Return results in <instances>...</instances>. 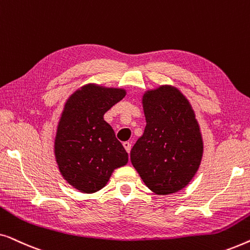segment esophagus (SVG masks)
<instances>
[{
	"label": "esophagus",
	"mask_w": 250,
	"mask_h": 250,
	"mask_svg": "<svg viewBox=\"0 0 250 250\" xmlns=\"http://www.w3.org/2000/svg\"><path fill=\"white\" fill-rule=\"evenodd\" d=\"M123 146H124V148H125L126 151H127V152L129 153V151H131V148H132V145H131V143L126 141V142L123 143Z\"/></svg>",
	"instance_id": "esophagus-1"
}]
</instances>
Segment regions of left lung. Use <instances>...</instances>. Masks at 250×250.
<instances>
[{"instance_id": "obj_1", "label": "left lung", "mask_w": 250, "mask_h": 250, "mask_svg": "<svg viewBox=\"0 0 250 250\" xmlns=\"http://www.w3.org/2000/svg\"><path fill=\"white\" fill-rule=\"evenodd\" d=\"M146 128L131 150L132 165L146 187L160 196L191 182L204 155V140L190 101L173 85L142 94Z\"/></svg>"}]
</instances>
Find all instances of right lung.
<instances>
[{
    "label": "right lung",
    "mask_w": 250,
    "mask_h": 250,
    "mask_svg": "<svg viewBox=\"0 0 250 250\" xmlns=\"http://www.w3.org/2000/svg\"><path fill=\"white\" fill-rule=\"evenodd\" d=\"M126 95L123 87L88 83L69 95L54 138L58 168L68 184L83 193L107 186L116 168L128 163V155L104 115Z\"/></svg>",
    "instance_id": "add662e5"
}]
</instances>
